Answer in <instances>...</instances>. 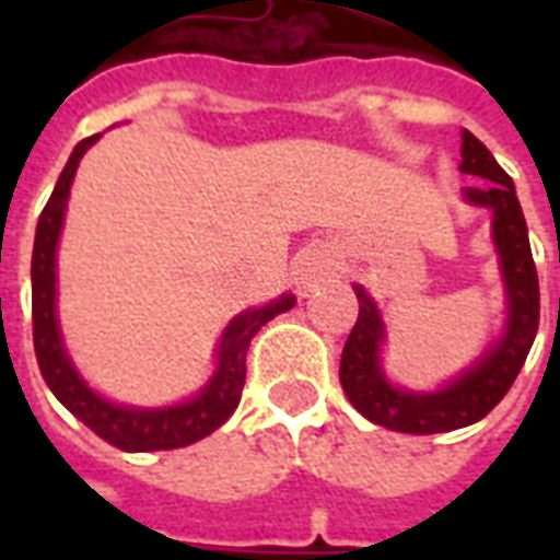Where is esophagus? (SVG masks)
Segmentation results:
<instances>
[{"label": "esophagus", "mask_w": 560, "mask_h": 560, "mask_svg": "<svg viewBox=\"0 0 560 560\" xmlns=\"http://www.w3.org/2000/svg\"><path fill=\"white\" fill-rule=\"evenodd\" d=\"M337 276V264L323 246H307L293 258V281L302 293L323 288L325 281H331Z\"/></svg>", "instance_id": "esophagus-1"}]
</instances>
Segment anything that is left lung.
<instances>
[{
	"instance_id": "8db88e82",
	"label": "left lung",
	"mask_w": 560,
	"mask_h": 560,
	"mask_svg": "<svg viewBox=\"0 0 560 560\" xmlns=\"http://www.w3.org/2000/svg\"><path fill=\"white\" fill-rule=\"evenodd\" d=\"M462 174L482 179V186L465 188L468 206L491 211V241L505 293V325L494 342L456 377L433 392L395 386L383 372L386 323L381 307L363 284H354L360 314L351 328L340 360L342 392L360 416L395 433L430 435L477 424L512 389L514 377L526 363L540 319L538 270L532 261L529 229L523 218L512 177L505 174L486 144L470 130H462Z\"/></svg>"
}]
</instances>
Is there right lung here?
<instances>
[{
	"label": "right lung",
	"mask_w": 560,
	"mask_h": 560,
	"mask_svg": "<svg viewBox=\"0 0 560 560\" xmlns=\"http://www.w3.org/2000/svg\"><path fill=\"white\" fill-rule=\"evenodd\" d=\"M101 133L74 144L72 156L66 162L63 174L57 179L55 191L48 197L46 209L37 220L34 235V255H31V316H34V351H37L39 372L55 398L72 412L78 421L90 427L118 451L148 453L174 451L186 444L200 442L214 433L232 412H235L246 381V351L249 340L261 331L272 316L284 314L296 305L293 293H281L270 305L249 307L223 328L214 349V372L194 392L188 400L171 407H130L118 400L104 398L83 374L74 369L72 358L63 346V334L57 323V244L63 232L66 202L72 188L74 171L81 165L83 153L98 142Z\"/></svg>",
	"instance_id": "1"
}]
</instances>
